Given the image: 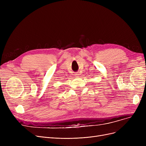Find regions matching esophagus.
I'll return each instance as SVG.
<instances>
[{"instance_id":"esophagus-1","label":"esophagus","mask_w":146,"mask_h":146,"mask_svg":"<svg viewBox=\"0 0 146 146\" xmlns=\"http://www.w3.org/2000/svg\"><path fill=\"white\" fill-rule=\"evenodd\" d=\"M74 76H79V74H78V73H76V74H74Z\"/></svg>"}]
</instances>
